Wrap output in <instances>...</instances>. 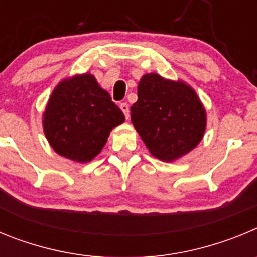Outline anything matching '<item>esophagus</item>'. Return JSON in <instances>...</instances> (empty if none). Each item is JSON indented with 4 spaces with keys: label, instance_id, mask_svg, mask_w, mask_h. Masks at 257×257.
<instances>
[{
    "label": "esophagus",
    "instance_id": "esophagus-1",
    "mask_svg": "<svg viewBox=\"0 0 257 257\" xmlns=\"http://www.w3.org/2000/svg\"><path fill=\"white\" fill-rule=\"evenodd\" d=\"M119 108L122 109V112H123L126 119H128V118H130V108H128V104L121 103V104H119Z\"/></svg>",
    "mask_w": 257,
    "mask_h": 257
}]
</instances>
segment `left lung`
Segmentation results:
<instances>
[{
  "label": "left lung",
  "instance_id": "obj_1",
  "mask_svg": "<svg viewBox=\"0 0 257 257\" xmlns=\"http://www.w3.org/2000/svg\"><path fill=\"white\" fill-rule=\"evenodd\" d=\"M131 122L152 156L171 162L199 144L207 114L194 88L187 82L147 73L138 85Z\"/></svg>",
  "mask_w": 257,
  "mask_h": 257
}]
</instances>
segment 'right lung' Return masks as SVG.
Returning a JSON list of instances; mask_svg holds the SVG:
<instances>
[{"instance_id":"right-lung-1","label":"right lung","mask_w":257,"mask_h":257,"mask_svg":"<svg viewBox=\"0 0 257 257\" xmlns=\"http://www.w3.org/2000/svg\"><path fill=\"white\" fill-rule=\"evenodd\" d=\"M123 122L121 109L88 72L60 81L42 114L44 133L51 148L79 163L94 160L110 131Z\"/></svg>"}]
</instances>
